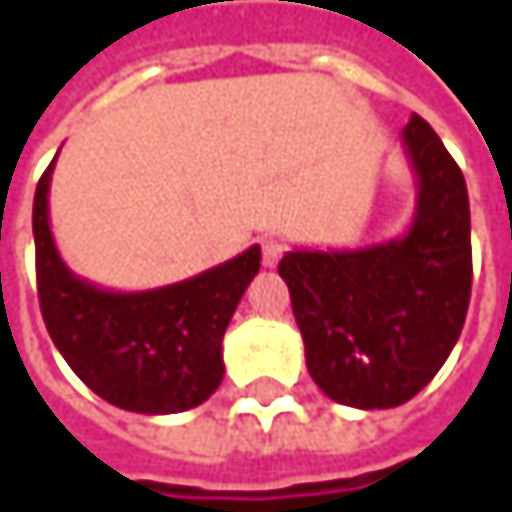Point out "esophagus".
Segmentation results:
<instances>
[{
  "mask_svg": "<svg viewBox=\"0 0 512 512\" xmlns=\"http://www.w3.org/2000/svg\"><path fill=\"white\" fill-rule=\"evenodd\" d=\"M260 255H263V266H275L281 255H284V243L278 240V237H263L260 240Z\"/></svg>",
  "mask_w": 512,
  "mask_h": 512,
  "instance_id": "esophagus-1",
  "label": "esophagus"
}]
</instances>
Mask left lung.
<instances>
[{
  "mask_svg": "<svg viewBox=\"0 0 512 512\" xmlns=\"http://www.w3.org/2000/svg\"><path fill=\"white\" fill-rule=\"evenodd\" d=\"M403 148L415 171L406 234L361 249H293L278 272L326 397L356 409L412 400L451 356L471 299V216L460 165L412 115Z\"/></svg>",
  "mask_w": 512,
  "mask_h": 512,
  "instance_id": "left-lung-1",
  "label": "left lung"
}]
</instances>
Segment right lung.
Returning a JSON list of instances; mask_svg holds the SVG:
<instances>
[{"label":"right lung","mask_w":512,"mask_h":512,"mask_svg":"<svg viewBox=\"0 0 512 512\" xmlns=\"http://www.w3.org/2000/svg\"><path fill=\"white\" fill-rule=\"evenodd\" d=\"M55 159L35 189L32 231L38 299L52 344L106 403L171 415L201 406L222 382L225 329L260 269V246L154 290L118 293L79 278L50 231Z\"/></svg>","instance_id":"1"}]
</instances>
